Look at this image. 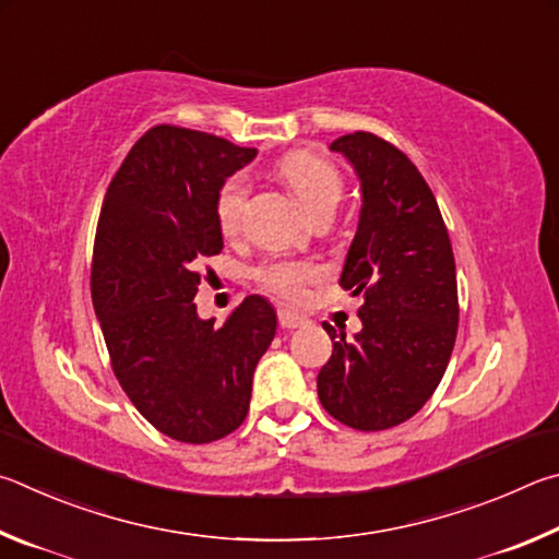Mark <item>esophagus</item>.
<instances>
[{"mask_svg":"<svg viewBox=\"0 0 559 559\" xmlns=\"http://www.w3.org/2000/svg\"><path fill=\"white\" fill-rule=\"evenodd\" d=\"M277 321H280L282 329H299L301 324H305V317L295 314V311L280 309V311H277Z\"/></svg>","mask_w":559,"mask_h":559,"instance_id":"obj_1","label":"esophagus"}]
</instances>
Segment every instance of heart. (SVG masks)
Instances as JSON below:
<instances>
[{"mask_svg":"<svg viewBox=\"0 0 559 559\" xmlns=\"http://www.w3.org/2000/svg\"><path fill=\"white\" fill-rule=\"evenodd\" d=\"M280 179L289 186L295 199L311 218L319 213H334L344 199L341 174L314 152H292L277 164ZM245 201H248V181L235 174L221 186L215 201V218L225 235L240 230ZM319 277V267L305 260H267L254 270V280L272 295L282 299H299L311 280Z\"/></svg>","mask_w":559,"mask_h":559,"instance_id":"heart-1","label":"heart"}]
</instances>
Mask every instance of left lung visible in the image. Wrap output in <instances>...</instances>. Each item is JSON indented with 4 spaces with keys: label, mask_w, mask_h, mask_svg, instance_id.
<instances>
[{
    "label": "left lung",
    "mask_w": 559,
    "mask_h": 559,
    "mask_svg": "<svg viewBox=\"0 0 559 559\" xmlns=\"http://www.w3.org/2000/svg\"><path fill=\"white\" fill-rule=\"evenodd\" d=\"M331 152L360 181L358 228L338 282L366 305L364 329L350 338L324 324L334 354L317 390L338 423L378 432L423 409L444 376L459 326L456 264L435 193L397 146L354 132Z\"/></svg>",
    "instance_id": "1"
}]
</instances>
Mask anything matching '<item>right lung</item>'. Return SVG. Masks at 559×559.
I'll return each mask as SVG.
<instances>
[{"label": "right lung", "mask_w": 559, "mask_h": 559, "mask_svg": "<svg viewBox=\"0 0 559 559\" xmlns=\"http://www.w3.org/2000/svg\"><path fill=\"white\" fill-rule=\"evenodd\" d=\"M254 154L205 132L152 127L117 169L97 223L91 287L112 370L146 423L186 444L242 425L254 366L277 331L260 295L223 326L193 305L195 262L223 250L221 186Z\"/></svg>", "instance_id": "1"}]
</instances>
